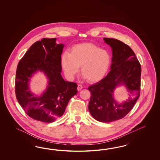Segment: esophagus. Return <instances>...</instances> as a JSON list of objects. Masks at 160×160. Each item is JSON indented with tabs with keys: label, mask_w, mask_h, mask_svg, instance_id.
<instances>
[{
	"label": "esophagus",
	"mask_w": 160,
	"mask_h": 160,
	"mask_svg": "<svg viewBox=\"0 0 160 160\" xmlns=\"http://www.w3.org/2000/svg\"><path fill=\"white\" fill-rule=\"evenodd\" d=\"M82 86L81 85V84H78V91H80V90H81L82 89Z\"/></svg>",
	"instance_id": "obj_1"
}]
</instances>
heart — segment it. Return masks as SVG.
I'll return each mask as SVG.
<instances>
[{
	"mask_svg": "<svg viewBox=\"0 0 160 160\" xmlns=\"http://www.w3.org/2000/svg\"><path fill=\"white\" fill-rule=\"evenodd\" d=\"M111 62L110 54L90 43L73 46L71 53L65 52L62 56V64L66 76L72 79L81 67V74L87 82H95L106 76Z\"/></svg>",
	"mask_w": 160,
	"mask_h": 160,
	"instance_id": "heart-1",
	"label": "heart"
}]
</instances>
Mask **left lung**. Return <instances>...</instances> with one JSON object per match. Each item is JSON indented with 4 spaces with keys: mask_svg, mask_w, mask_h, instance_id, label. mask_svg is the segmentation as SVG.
<instances>
[{
    "mask_svg": "<svg viewBox=\"0 0 160 160\" xmlns=\"http://www.w3.org/2000/svg\"><path fill=\"white\" fill-rule=\"evenodd\" d=\"M103 39L112 48L111 70L100 82L88 88L91 92L88 110L97 121L110 122L126 116L140 97L141 68L128 45L117 39ZM120 85L126 87L129 98L118 103L113 97V92Z\"/></svg>",
    "mask_w": 160,
    "mask_h": 160,
    "instance_id": "left-lung-1",
    "label": "left lung"
}]
</instances>
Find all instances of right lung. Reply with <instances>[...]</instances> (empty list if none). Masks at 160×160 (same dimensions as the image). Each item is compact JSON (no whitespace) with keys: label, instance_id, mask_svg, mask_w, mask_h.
<instances>
[{"label":"right lung","instance_id":"right-lung-1","mask_svg":"<svg viewBox=\"0 0 160 160\" xmlns=\"http://www.w3.org/2000/svg\"><path fill=\"white\" fill-rule=\"evenodd\" d=\"M56 38H43L33 44L18 63L15 80V93L26 114L37 121L51 122L62 116L70 98L78 93L76 83L62 77L61 55L63 44ZM43 72L48 79L45 91L34 96L29 82L34 73Z\"/></svg>","mask_w":160,"mask_h":160}]
</instances>
